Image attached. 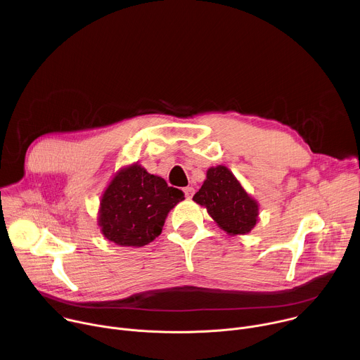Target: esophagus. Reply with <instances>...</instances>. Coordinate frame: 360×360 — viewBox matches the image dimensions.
I'll use <instances>...</instances> for the list:
<instances>
[{
    "instance_id": "esophagus-1",
    "label": "esophagus",
    "mask_w": 360,
    "mask_h": 360,
    "mask_svg": "<svg viewBox=\"0 0 360 360\" xmlns=\"http://www.w3.org/2000/svg\"><path fill=\"white\" fill-rule=\"evenodd\" d=\"M184 192H185V196L188 199H191L193 196V193H195V189L192 186H186V188H184Z\"/></svg>"
}]
</instances>
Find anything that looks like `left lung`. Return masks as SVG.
<instances>
[{
    "label": "left lung",
    "instance_id": "obj_1",
    "mask_svg": "<svg viewBox=\"0 0 360 360\" xmlns=\"http://www.w3.org/2000/svg\"><path fill=\"white\" fill-rule=\"evenodd\" d=\"M228 235L249 233L259 219V203L225 165L211 167L192 198Z\"/></svg>",
    "mask_w": 360,
    "mask_h": 360
}]
</instances>
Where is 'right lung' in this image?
<instances>
[{
    "instance_id": "add662e5",
    "label": "right lung",
    "mask_w": 360,
    "mask_h": 360,
    "mask_svg": "<svg viewBox=\"0 0 360 360\" xmlns=\"http://www.w3.org/2000/svg\"><path fill=\"white\" fill-rule=\"evenodd\" d=\"M184 199L182 191L135 162L120 168L102 193L98 226L108 240L139 248L161 235L169 211Z\"/></svg>"
}]
</instances>
